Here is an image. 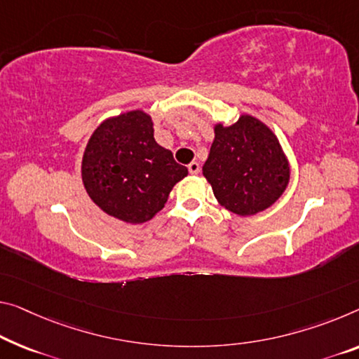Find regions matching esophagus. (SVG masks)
<instances>
[{"instance_id": "obj_1", "label": "esophagus", "mask_w": 359, "mask_h": 359, "mask_svg": "<svg viewBox=\"0 0 359 359\" xmlns=\"http://www.w3.org/2000/svg\"><path fill=\"white\" fill-rule=\"evenodd\" d=\"M187 170H189L191 175H197L198 172H201V165H198L197 162H191L189 165H187Z\"/></svg>"}]
</instances>
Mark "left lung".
I'll use <instances>...</instances> for the list:
<instances>
[{
  "label": "left lung",
  "instance_id": "1",
  "mask_svg": "<svg viewBox=\"0 0 359 359\" xmlns=\"http://www.w3.org/2000/svg\"><path fill=\"white\" fill-rule=\"evenodd\" d=\"M202 172L217 201L241 217L273 205L289 183V163L278 137L250 115L231 126H215Z\"/></svg>",
  "mask_w": 359,
  "mask_h": 359
}]
</instances>
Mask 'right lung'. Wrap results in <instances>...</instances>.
<instances>
[{
	"mask_svg": "<svg viewBox=\"0 0 359 359\" xmlns=\"http://www.w3.org/2000/svg\"><path fill=\"white\" fill-rule=\"evenodd\" d=\"M187 168L154 140L152 120L131 110L97 126L88 141L81 178L91 201L122 222L140 224L161 212Z\"/></svg>",
	"mask_w": 359,
	"mask_h": 359,
	"instance_id": "1",
	"label": "right lung"
}]
</instances>
